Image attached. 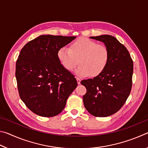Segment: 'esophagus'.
<instances>
[{
  "label": "esophagus",
  "instance_id": "obj_1",
  "mask_svg": "<svg viewBox=\"0 0 148 148\" xmlns=\"http://www.w3.org/2000/svg\"><path fill=\"white\" fill-rule=\"evenodd\" d=\"M76 80H77V84H80V82H81V79H80L79 77H76Z\"/></svg>",
  "mask_w": 148,
  "mask_h": 148
}]
</instances>
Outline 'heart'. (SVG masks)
<instances>
[{
	"mask_svg": "<svg viewBox=\"0 0 148 148\" xmlns=\"http://www.w3.org/2000/svg\"><path fill=\"white\" fill-rule=\"evenodd\" d=\"M57 58L64 68L72 71L77 64L76 74L79 76L96 77L106 69L110 59L108 47L87 38H79L70 45L69 49L61 47L57 51Z\"/></svg>",
	"mask_w": 148,
	"mask_h": 148,
	"instance_id": "b5f03b06",
	"label": "heart"
}]
</instances>
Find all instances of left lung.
<instances>
[{"label":"left lung","instance_id":"left-lung-1","mask_svg":"<svg viewBox=\"0 0 148 148\" xmlns=\"http://www.w3.org/2000/svg\"><path fill=\"white\" fill-rule=\"evenodd\" d=\"M90 38L103 42L109 50L110 59L102 74L81 82L87 89L83 97L84 106L94 116H110L119 111L129 96L133 62L128 50L115 37L104 34Z\"/></svg>","mask_w":148,"mask_h":148}]
</instances>
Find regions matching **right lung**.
Segmentation results:
<instances>
[{"label": "right lung", "instance_id": "obj_1", "mask_svg": "<svg viewBox=\"0 0 148 148\" xmlns=\"http://www.w3.org/2000/svg\"><path fill=\"white\" fill-rule=\"evenodd\" d=\"M76 36L40 35L25 44L16 62L20 98L33 113L53 117L61 113L77 83L62 66L57 51Z\"/></svg>", "mask_w": 148, "mask_h": 148}]
</instances>
